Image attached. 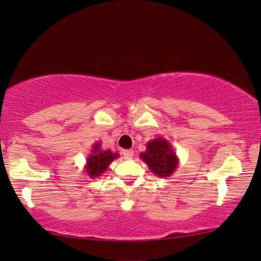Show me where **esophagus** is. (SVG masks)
I'll return each mask as SVG.
<instances>
[{
	"label": "esophagus",
	"instance_id": "esophagus-1",
	"mask_svg": "<svg viewBox=\"0 0 261 261\" xmlns=\"http://www.w3.org/2000/svg\"><path fill=\"white\" fill-rule=\"evenodd\" d=\"M123 156H124V159H126V160H130V159H132V156H134V151L132 149H124V151L122 152Z\"/></svg>",
	"mask_w": 261,
	"mask_h": 261
}]
</instances>
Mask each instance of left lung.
<instances>
[{"label": "left lung", "instance_id": "8db88e82", "mask_svg": "<svg viewBox=\"0 0 261 261\" xmlns=\"http://www.w3.org/2000/svg\"><path fill=\"white\" fill-rule=\"evenodd\" d=\"M141 160L148 166L158 177H169L179 165L171 144L163 137H158L146 144V151L139 154Z\"/></svg>", "mask_w": 261, "mask_h": 261}]
</instances>
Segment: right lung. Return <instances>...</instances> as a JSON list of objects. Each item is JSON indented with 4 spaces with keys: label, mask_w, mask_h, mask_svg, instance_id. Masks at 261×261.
I'll use <instances>...</instances> for the list:
<instances>
[{
    "label": "right lung",
    "mask_w": 261,
    "mask_h": 261,
    "mask_svg": "<svg viewBox=\"0 0 261 261\" xmlns=\"http://www.w3.org/2000/svg\"><path fill=\"white\" fill-rule=\"evenodd\" d=\"M118 158V153H113L110 149L101 148L100 141L92 145V149L86 158L84 170L90 178H96L106 173L110 163Z\"/></svg>",
    "instance_id": "obj_1"
}]
</instances>
